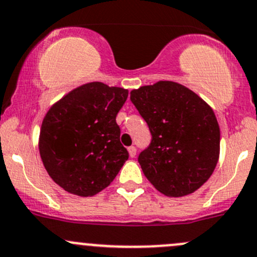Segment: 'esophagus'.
<instances>
[{
	"label": "esophagus",
	"instance_id": "esophagus-1",
	"mask_svg": "<svg viewBox=\"0 0 257 257\" xmlns=\"http://www.w3.org/2000/svg\"><path fill=\"white\" fill-rule=\"evenodd\" d=\"M128 151H129V155H131V158H134V156H136V154H137L136 147H129Z\"/></svg>",
	"mask_w": 257,
	"mask_h": 257
}]
</instances>
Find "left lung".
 <instances>
[{"mask_svg": "<svg viewBox=\"0 0 257 257\" xmlns=\"http://www.w3.org/2000/svg\"><path fill=\"white\" fill-rule=\"evenodd\" d=\"M131 101L151 134L150 144L138 156L145 177L170 197L198 190L219 158L220 131L212 108L172 81L133 90Z\"/></svg>", "mask_w": 257, "mask_h": 257, "instance_id": "8db88e82", "label": "left lung"}]
</instances>
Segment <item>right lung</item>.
Wrapping results in <instances>:
<instances>
[{
  "label": "right lung",
  "mask_w": 257,
  "mask_h": 257,
  "mask_svg": "<svg viewBox=\"0 0 257 257\" xmlns=\"http://www.w3.org/2000/svg\"><path fill=\"white\" fill-rule=\"evenodd\" d=\"M128 91L91 82L75 88L43 120L39 151L49 176L70 193L90 197L110 185L128 150L115 121Z\"/></svg>",
  "instance_id": "add662e5"
}]
</instances>
